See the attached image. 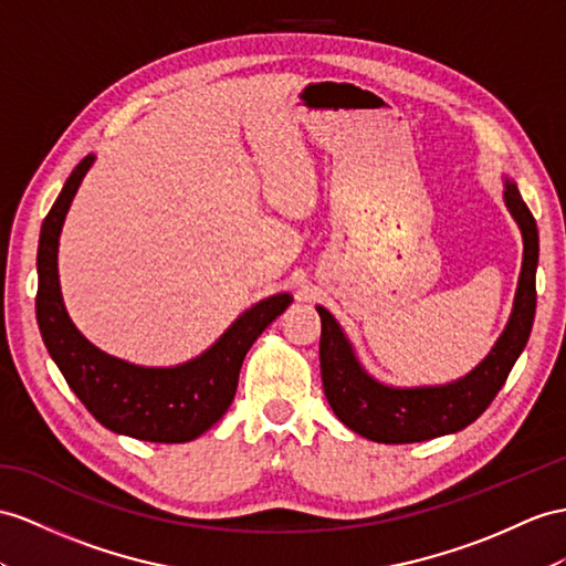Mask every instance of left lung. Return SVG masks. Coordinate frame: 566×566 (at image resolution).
<instances>
[{
    "label": "left lung",
    "instance_id": "1",
    "mask_svg": "<svg viewBox=\"0 0 566 566\" xmlns=\"http://www.w3.org/2000/svg\"><path fill=\"white\" fill-rule=\"evenodd\" d=\"M504 202L524 237V263H521L514 308L492 352L463 378L434 387L382 385L358 364L354 346L332 313L317 306L323 323V389L332 411L346 428L373 442H423L471 426L497 397L531 337L535 268H538V227L512 179H504Z\"/></svg>",
    "mask_w": 566,
    "mask_h": 566
}]
</instances>
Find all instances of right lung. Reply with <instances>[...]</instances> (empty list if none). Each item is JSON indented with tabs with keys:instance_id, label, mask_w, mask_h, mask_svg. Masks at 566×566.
I'll use <instances>...</instances> for the list:
<instances>
[{
	"instance_id": "add662e5",
	"label": "right lung",
	"mask_w": 566,
	"mask_h": 566,
	"mask_svg": "<svg viewBox=\"0 0 566 566\" xmlns=\"http://www.w3.org/2000/svg\"><path fill=\"white\" fill-rule=\"evenodd\" d=\"M93 155L66 179L40 229L35 315L42 342L64 380L99 423L145 442H188L212 428L237 395L239 373L253 342L286 311L292 294H274L239 315L206 354L174 368H145L99 352L85 339L64 308L56 249L69 212Z\"/></svg>"
}]
</instances>
